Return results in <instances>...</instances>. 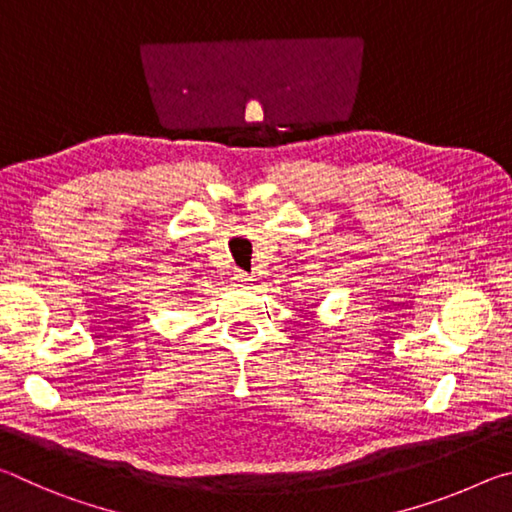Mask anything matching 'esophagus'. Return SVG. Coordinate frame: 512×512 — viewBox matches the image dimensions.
<instances>
[{"label": "esophagus", "mask_w": 512, "mask_h": 512, "mask_svg": "<svg viewBox=\"0 0 512 512\" xmlns=\"http://www.w3.org/2000/svg\"><path fill=\"white\" fill-rule=\"evenodd\" d=\"M235 282H237V287H248V284L253 282V275H248L246 271H237L235 273Z\"/></svg>", "instance_id": "34e87169"}]
</instances>
